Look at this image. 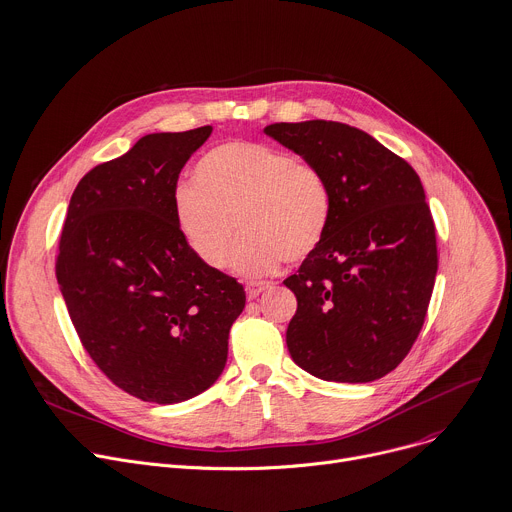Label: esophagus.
I'll list each match as a JSON object with an SVG mask.
<instances>
[{"label":"esophagus","instance_id":"obj_1","mask_svg":"<svg viewBox=\"0 0 512 512\" xmlns=\"http://www.w3.org/2000/svg\"><path fill=\"white\" fill-rule=\"evenodd\" d=\"M270 287H272L270 282H256V280H252V282H248V285H246V293H248L250 299H256V297H260L264 291H268Z\"/></svg>","mask_w":512,"mask_h":512}]
</instances>
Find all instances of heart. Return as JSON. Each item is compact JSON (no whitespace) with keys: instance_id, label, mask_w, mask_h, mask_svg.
Wrapping results in <instances>:
<instances>
[{"instance_id":"b5f03b06","label":"heart","mask_w":512,"mask_h":512,"mask_svg":"<svg viewBox=\"0 0 512 512\" xmlns=\"http://www.w3.org/2000/svg\"><path fill=\"white\" fill-rule=\"evenodd\" d=\"M195 185L173 195L179 232L193 254L221 268L238 227L244 232L230 266L244 276L299 262L323 240L331 193L321 170L289 152L256 142H225L205 152L193 170Z\"/></svg>"}]
</instances>
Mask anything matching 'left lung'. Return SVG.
Instances as JSON below:
<instances>
[{
  "mask_svg": "<svg viewBox=\"0 0 512 512\" xmlns=\"http://www.w3.org/2000/svg\"><path fill=\"white\" fill-rule=\"evenodd\" d=\"M264 134L317 166L331 193L321 244L285 280L297 297L291 358L321 380L382 378L413 348L435 285V225L421 179L346 124L280 122Z\"/></svg>",
  "mask_w": 512,
  "mask_h": 512,
  "instance_id": "left-lung-1",
  "label": "left lung"
}]
</instances>
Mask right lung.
<instances>
[{
    "instance_id": "add662e5",
    "label": "right lung",
    "mask_w": 512,
    "mask_h": 512,
    "mask_svg": "<svg viewBox=\"0 0 512 512\" xmlns=\"http://www.w3.org/2000/svg\"><path fill=\"white\" fill-rule=\"evenodd\" d=\"M211 132L142 136L89 170L67 209L56 280L71 321L99 370L146 403L207 390L246 305L240 282L203 264L175 221L181 170Z\"/></svg>"
}]
</instances>
